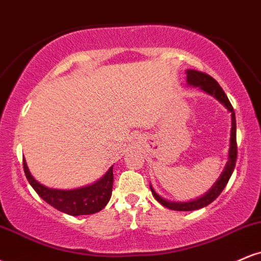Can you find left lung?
<instances>
[{"label": "left lung", "mask_w": 261, "mask_h": 261, "mask_svg": "<svg viewBox=\"0 0 261 261\" xmlns=\"http://www.w3.org/2000/svg\"><path fill=\"white\" fill-rule=\"evenodd\" d=\"M187 82L189 86L193 87H199L200 89L203 92H206L207 94L212 95L214 98L220 101L221 104H223L224 108H227V110L230 113L232 116V127H230V141H229V151H228V162L226 163L222 174L220 175V178L217 179V181L215 182L214 187H212L205 195L199 197L196 200H191L188 202H175V201H169V200L163 199V197L158 195L154 191V189L152 188V185H149L151 188L152 194H153L154 199L158 202L162 203L163 206L168 207L170 210H175V211H194V210H199L205 207L211 203L214 200H216L218 195L223 191V189L226 188L227 182H228L230 175H232L233 170L236 167V161H237V139H236V114L233 110L232 104L227 98L226 93L223 92V89L221 88V86L218 85L217 81L212 79L211 76H208L207 73L200 72V71L195 70H188L187 71Z\"/></svg>", "instance_id": "left-lung-1"}]
</instances>
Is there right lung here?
Segmentation results:
<instances>
[{
	"label": "right lung",
	"mask_w": 261,
	"mask_h": 261,
	"mask_svg": "<svg viewBox=\"0 0 261 261\" xmlns=\"http://www.w3.org/2000/svg\"><path fill=\"white\" fill-rule=\"evenodd\" d=\"M23 168L29 184L37 191L38 195L53 207L71 216L99 212L106 207L112 196L114 180L113 166L98 181L93 182L88 187L73 189V190H60L40 184L31 174L25 160H23Z\"/></svg>",
	"instance_id": "right-lung-1"
}]
</instances>
